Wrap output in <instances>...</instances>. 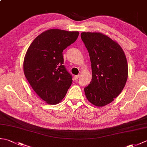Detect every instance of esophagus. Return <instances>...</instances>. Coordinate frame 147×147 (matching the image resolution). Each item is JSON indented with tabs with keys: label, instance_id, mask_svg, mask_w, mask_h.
I'll return each mask as SVG.
<instances>
[{
	"label": "esophagus",
	"instance_id": "obj_1",
	"mask_svg": "<svg viewBox=\"0 0 147 147\" xmlns=\"http://www.w3.org/2000/svg\"><path fill=\"white\" fill-rule=\"evenodd\" d=\"M79 78H80V75H76L75 76H74V80H78Z\"/></svg>",
	"mask_w": 147,
	"mask_h": 147
}]
</instances>
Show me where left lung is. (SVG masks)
I'll return each mask as SVG.
<instances>
[{"label":"left lung","instance_id":"left-lung-1","mask_svg":"<svg viewBox=\"0 0 147 147\" xmlns=\"http://www.w3.org/2000/svg\"><path fill=\"white\" fill-rule=\"evenodd\" d=\"M81 38L89 53L92 78L84 88L88 100L102 107L112 102L126 85L128 67L117 43L100 33L83 32Z\"/></svg>","mask_w":147,"mask_h":147}]
</instances>
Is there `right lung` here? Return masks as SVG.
<instances>
[{
	"label": "right lung",
	"instance_id": "add662e5",
	"mask_svg": "<svg viewBox=\"0 0 147 147\" xmlns=\"http://www.w3.org/2000/svg\"><path fill=\"white\" fill-rule=\"evenodd\" d=\"M78 32L51 29L31 43L24 59V73L34 91L49 104L63 98L73 82L64 65L62 52L73 43Z\"/></svg>",
	"mask_w": 147,
	"mask_h": 147
}]
</instances>
